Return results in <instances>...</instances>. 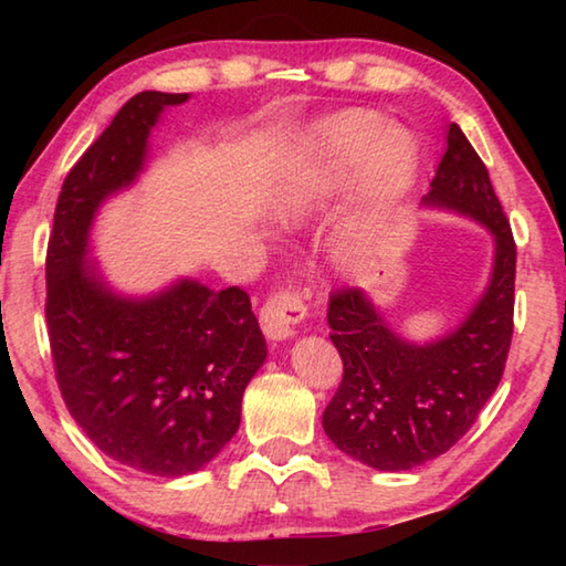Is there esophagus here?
Returning a JSON list of instances; mask_svg holds the SVG:
<instances>
[{
    "label": "esophagus",
    "mask_w": 566,
    "mask_h": 566,
    "mask_svg": "<svg viewBox=\"0 0 566 566\" xmlns=\"http://www.w3.org/2000/svg\"><path fill=\"white\" fill-rule=\"evenodd\" d=\"M306 304L300 292L284 290L272 294L260 312L262 332L270 339H290L296 334V324L304 322Z\"/></svg>",
    "instance_id": "esophagus-1"
}]
</instances>
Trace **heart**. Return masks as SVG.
I'll list each match as a JSON object with an SVG mask.
<instances>
[{
	"instance_id": "heart-1",
	"label": "heart",
	"mask_w": 566,
	"mask_h": 566,
	"mask_svg": "<svg viewBox=\"0 0 566 566\" xmlns=\"http://www.w3.org/2000/svg\"><path fill=\"white\" fill-rule=\"evenodd\" d=\"M419 165L415 134L387 127L377 112L347 109L314 122L302 132L294 155L270 185V207L290 219L304 212L327 189L349 185L359 175L371 205L389 207L411 187Z\"/></svg>"
}]
</instances>
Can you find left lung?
<instances>
[{
    "instance_id": "8db88e82",
    "label": "left lung",
    "mask_w": 566,
    "mask_h": 566,
    "mask_svg": "<svg viewBox=\"0 0 566 566\" xmlns=\"http://www.w3.org/2000/svg\"><path fill=\"white\" fill-rule=\"evenodd\" d=\"M421 205L486 227L494 237V264L464 322L424 344L399 337L361 290L329 296V339L344 375L322 424L344 454L379 472L415 469L469 432L500 385L514 332L512 227L490 171L457 124H449L447 151Z\"/></svg>"
}]
</instances>
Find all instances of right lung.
I'll return each instance as SVG.
<instances>
[{
  "label": "right lung",
  "instance_id": "right-lung-1",
  "mask_svg": "<svg viewBox=\"0 0 566 566\" xmlns=\"http://www.w3.org/2000/svg\"><path fill=\"white\" fill-rule=\"evenodd\" d=\"M189 94L139 92L66 175L46 249V327L62 399L114 462L155 476L207 467L237 434L266 342L239 286L177 280L124 296L87 264L94 214L147 161L149 132Z\"/></svg>",
  "mask_w": 566,
  "mask_h": 566
}]
</instances>
